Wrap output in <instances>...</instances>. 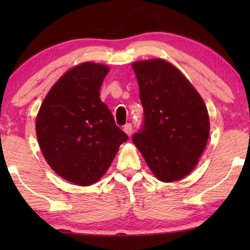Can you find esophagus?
Wrapping results in <instances>:
<instances>
[{
    "label": "esophagus",
    "instance_id": "1",
    "mask_svg": "<svg viewBox=\"0 0 250 250\" xmlns=\"http://www.w3.org/2000/svg\"><path fill=\"white\" fill-rule=\"evenodd\" d=\"M124 132L127 134L128 136H131L132 132H133V127H132V124H126L124 126Z\"/></svg>",
    "mask_w": 250,
    "mask_h": 250
}]
</instances>
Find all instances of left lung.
Here are the masks:
<instances>
[{
	"instance_id": "left-lung-1",
	"label": "left lung",
	"mask_w": 250,
	"mask_h": 250,
	"mask_svg": "<svg viewBox=\"0 0 250 250\" xmlns=\"http://www.w3.org/2000/svg\"><path fill=\"white\" fill-rule=\"evenodd\" d=\"M145 119L133 142L163 182L186 177L197 166L209 136L206 104L186 76L163 59L132 64Z\"/></svg>"
}]
</instances>
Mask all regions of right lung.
Instances as JSON below:
<instances>
[{"label": "right lung", "mask_w": 250, "mask_h": 250, "mask_svg": "<svg viewBox=\"0 0 250 250\" xmlns=\"http://www.w3.org/2000/svg\"><path fill=\"white\" fill-rule=\"evenodd\" d=\"M109 68L83 62L53 85L36 117L44 158L58 175L77 186L98 182L128 136L100 99Z\"/></svg>", "instance_id": "1"}]
</instances>
